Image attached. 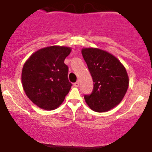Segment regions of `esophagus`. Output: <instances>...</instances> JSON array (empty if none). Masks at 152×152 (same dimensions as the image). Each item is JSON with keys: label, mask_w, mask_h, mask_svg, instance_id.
<instances>
[{"label": "esophagus", "mask_w": 152, "mask_h": 152, "mask_svg": "<svg viewBox=\"0 0 152 152\" xmlns=\"http://www.w3.org/2000/svg\"><path fill=\"white\" fill-rule=\"evenodd\" d=\"M74 86H75V87H78V86H79V82H78V81H77V82L74 84Z\"/></svg>", "instance_id": "esophagus-1"}]
</instances>
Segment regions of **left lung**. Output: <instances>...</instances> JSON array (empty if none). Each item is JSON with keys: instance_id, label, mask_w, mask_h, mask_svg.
<instances>
[{"instance_id": "left-lung-1", "label": "left lung", "mask_w": 152, "mask_h": 152, "mask_svg": "<svg viewBox=\"0 0 152 152\" xmlns=\"http://www.w3.org/2000/svg\"><path fill=\"white\" fill-rule=\"evenodd\" d=\"M82 54L93 80V90L84 98L96 112H105L120 104L129 87L125 66L112 54L97 48H85Z\"/></svg>"}]
</instances>
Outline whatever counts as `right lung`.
Listing matches in <instances>:
<instances>
[{"label": "right lung", "instance_id": "1", "mask_svg": "<svg viewBox=\"0 0 152 152\" xmlns=\"http://www.w3.org/2000/svg\"><path fill=\"white\" fill-rule=\"evenodd\" d=\"M71 48L53 45L41 48L29 57L22 70L26 95L40 108L52 110L64 102L72 84L64 59Z\"/></svg>", "mask_w": 152, "mask_h": 152}]
</instances>
